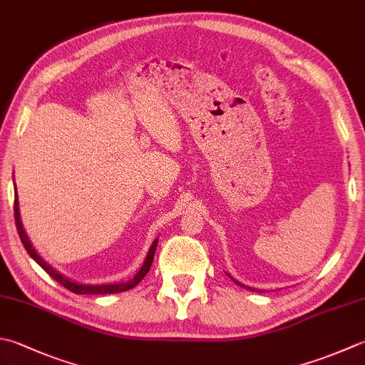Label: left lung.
<instances>
[{"mask_svg":"<svg viewBox=\"0 0 365 365\" xmlns=\"http://www.w3.org/2000/svg\"><path fill=\"white\" fill-rule=\"evenodd\" d=\"M227 277H230L231 278V280L234 282V283H237L239 284V287H242V288H247V289H250V291H258V292H262L261 289H256V288H250V287H245V284H242L240 282H237V280H235V278H232L230 274H227Z\"/></svg>","mask_w":365,"mask_h":365,"instance_id":"1","label":"left lung"}]
</instances>
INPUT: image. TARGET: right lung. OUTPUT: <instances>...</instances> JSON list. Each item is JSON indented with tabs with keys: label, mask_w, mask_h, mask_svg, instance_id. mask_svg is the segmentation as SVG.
Segmentation results:
<instances>
[{
	"label": "right lung",
	"mask_w": 365,
	"mask_h": 365,
	"mask_svg": "<svg viewBox=\"0 0 365 365\" xmlns=\"http://www.w3.org/2000/svg\"><path fill=\"white\" fill-rule=\"evenodd\" d=\"M14 188H16V185H14ZM14 218H16V226H17V232L20 235V240L21 244H24L25 250L28 252V255L31 256V258L39 264V266L46 270V272L53 278V280L58 282L60 284H63L64 288H68L69 291L76 292V294H113V292H121V291H128L134 288L135 284H138L142 278L147 275V272L150 270V266H152L153 262V256H155V250L156 245H158V239L153 240L152 247H150L148 253L144 259V264H142V267L138 270V274H135L131 280L128 282H118V283H101V284H90V283H78L71 280V278L64 277L61 272H58L52 264H48L42 256L38 253V250H36L31 244V240L28 239V235L24 230V225H21V220H20V210H19V197H17V188H16V199H14Z\"/></svg>",
	"instance_id": "obj_1"
}]
</instances>
